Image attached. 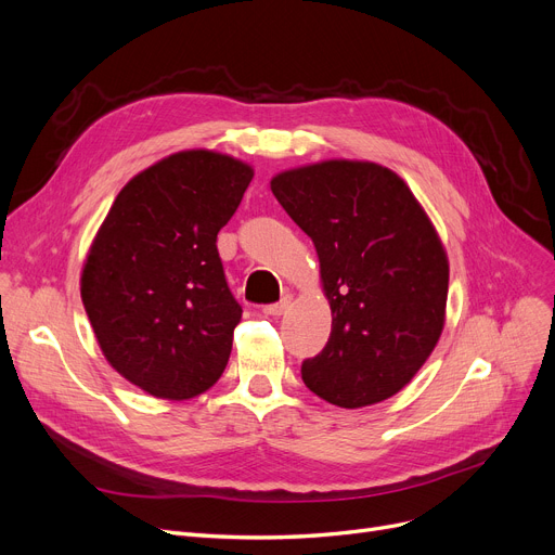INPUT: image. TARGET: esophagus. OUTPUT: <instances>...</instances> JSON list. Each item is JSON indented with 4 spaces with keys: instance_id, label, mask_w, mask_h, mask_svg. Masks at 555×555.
I'll return each mask as SVG.
<instances>
[{
    "instance_id": "esophagus-1",
    "label": "esophagus",
    "mask_w": 555,
    "mask_h": 555,
    "mask_svg": "<svg viewBox=\"0 0 555 555\" xmlns=\"http://www.w3.org/2000/svg\"><path fill=\"white\" fill-rule=\"evenodd\" d=\"M289 304H292V297H289V294H285V297H281V301L268 306L266 312L272 314V317H281V314H285V310L289 308Z\"/></svg>"
}]
</instances>
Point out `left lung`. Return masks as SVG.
<instances>
[{"label":"left lung","mask_w":555,"mask_h":555,"mask_svg":"<svg viewBox=\"0 0 555 555\" xmlns=\"http://www.w3.org/2000/svg\"><path fill=\"white\" fill-rule=\"evenodd\" d=\"M314 243L332 310L325 348L301 363L321 399L361 409L409 384L444 327L449 258L426 211L390 169L325 160L272 178Z\"/></svg>","instance_id":"1"}]
</instances>
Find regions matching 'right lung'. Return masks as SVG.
<instances>
[{"instance_id":"obj_1","label":"right lung","mask_w":555,"mask_h":555,"mask_svg":"<svg viewBox=\"0 0 555 555\" xmlns=\"http://www.w3.org/2000/svg\"><path fill=\"white\" fill-rule=\"evenodd\" d=\"M254 169L232 156L178 152L133 176L89 249L80 292L116 371L160 399H192L223 375L241 306L216 236Z\"/></svg>"}]
</instances>
